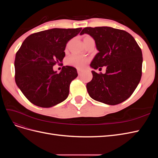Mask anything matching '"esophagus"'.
I'll list each match as a JSON object with an SVG mask.
<instances>
[{
	"mask_svg": "<svg viewBox=\"0 0 158 158\" xmlns=\"http://www.w3.org/2000/svg\"><path fill=\"white\" fill-rule=\"evenodd\" d=\"M77 71H78V75H79V76H80L81 74H82V70H78Z\"/></svg>",
	"mask_w": 158,
	"mask_h": 158,
	"instance_id": "esophagus-1",
	"label": "esophagus"
}]
</instances>
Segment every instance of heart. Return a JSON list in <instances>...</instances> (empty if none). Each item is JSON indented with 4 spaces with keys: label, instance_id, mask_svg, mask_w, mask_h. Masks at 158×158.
I'll use <instances>...</instances> for the list:
<instances>
[{
    "label": "heart",
    "instance_id": "b5f03b06",
    "mask_svg": "<svg viewBox=\"0 0 158 158\" xmlns=\"http://www.w3.org/2000/svg\"><path fill=\"white\" fill-rule=\"evenodd\" d=\"M89 38H92L91 37L87 35L84 37V40L89 39ZM86 59L84 58L83 56L78 55H71L69 58L67 59V63L69 65L73 66L74 67H76L77 69H82L84 67V66L86 63Z\"/></svg>",
    "mask_w": 158,
    "mask_h": 158
}]
</instances>
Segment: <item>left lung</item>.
Here are the masks:
<instances>
[{"instance_id":"obj_1","label":"left lung","mask_w":158,"mask_h":158,"mask_svg":"<svg viewBox=\"0 0 158 158\" xmlns=\"http://www.w3.org/2000/svg\"><path fill=\"white\" fill-rule=\"evenodd\" d=\"M95 40L99 52L90 66L96 70L106 66V73L92 70V80L86 84L89 96L95 101L114 106L125 102L134 92L142 76L141 49L130 33L111 27H85Z\"/></svg>"}]
</instances>
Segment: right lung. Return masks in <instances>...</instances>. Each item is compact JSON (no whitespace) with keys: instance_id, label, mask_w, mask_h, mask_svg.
<instances>
[{"instance_id":"right-lung-1","label":"right lung","mask_w":158,"mask_h":158,"mask_svg":"<svg viewBox=\"0 0 158 158\" xmlns=\"http://www.w3.org/2000/svg\"><path fill=\"white\" fill-rule=\"evenodd\" d=\"M81 30L53 28L33 33L23 41L14 61L15 81L31 103L47 108L67 98L77 70L64 66L57 74L52 67L63 61L66 44Z\"/></svg>"}]
</instances>
